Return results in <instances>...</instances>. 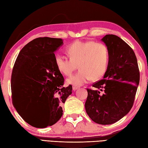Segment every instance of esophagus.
<instances>
[{"instance_id": "esophagus-1", "label": "esophagus", "mask_w": 148, "mask_h": 148, "mask_svg": "<svg viewBox=\"0 0 148 148\" xmlns=\"http://www.w3.org/2000/svg\"><path fill=\"white\" fill-rule=\"evenodd\" d=\"M78 88H79V87L77 86H74V85L72 86V89H73V90H74V91L77 90Z\"/></svg>"}]
</instances>
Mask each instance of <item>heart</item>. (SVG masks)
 <instances>
[{"instance_id": "obj_1", "label": "heart", "mask_w": 148, "mask_h": 148, "mask_svg": "<svg viewBox=\"0 0 148 148\" xmlns=\"http://www.w3.org/2000/svg\"><path fill=\"white\" fill-rule=\"evenodd\" d=\"M69 58L56 55L55 63L58 70L69 76L78 67L80 70L67 78V83L81 86L91 79L97 80L105 74L109 60V49L106 44L95 41H76L66 49Z\"/></svg>"}]
</instances>
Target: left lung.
Instances as JSON below:
<instances>
[{"mask_svg": "<svg viewBox=\"0 0 148 148\" xmlns=\"http://www.w3.org/2000/svg\"><path fill=\"white\" fill-rule=\"evenodd\" d=\"M109 49L108 69L103 79L88 88L85 102L87 114L100 125L114 123L132 108L140 80L136 56L120 37L108 34L101 39Z\"/></svg>", "mask_w": 148, "mask_h": 148, "instance_id": "left-lung-1", "label": "left lung"}]
</instances>
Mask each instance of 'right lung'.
I'll use <instances>...</instances> for the list:
<instances>
[{"label": "right lung", "mask_w": 148, "mask_h": 148, "mask_svg": "<svg viewBox=\"0 0 148 148\" xmlns=\"http://www.w3.org/2000/svg\"><path fill=\"white\" fill-rule=\"evenodd\" d=\"M60 38L39 37L25 46L16 60L11 76L12 104L31 126L46 128L55 124L63 114L62 105L72 93L64 87V78L56 68L55 52L63 45ZM43 110L44 121L36 114Z\"/></svg>", "instance_id": "obj_1"}]
</instances>
